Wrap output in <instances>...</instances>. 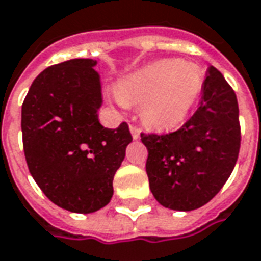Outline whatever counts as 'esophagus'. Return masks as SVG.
<instances>
[{"label":"esophagus","instance_id":"obj_1","mask_svg":"<svg viewBox=\"0 0 261 261\" xmlns=\"http://www.w3.org/2000/svg\"><path fill=\"white\" fill-rule=\"evenodd\" d=\"M129 129H130V134H132V138H134V139H139V138H141V130L135 126V125H130Z\"/></svg>","mask_w":261,"mask_h":261}]
</instances>
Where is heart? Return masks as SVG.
Listing matches in <instances>:
<instances>
[{"instance_id": "heart-1", "label": "heart", "mask_w": 261, "mask_h": 261, "mask_svg": "<svg viewBox=\"0 0 261 261\" xmlns=\"http://www.w3.org/2000/svg\"><path fill=\"white\" fill-rule=\"evenodd\" d=\"M204 84L202 66L182 59H162L127 75L119 82V102L142 103V116L150 126L180 125L199 99Z\"/></svg>"}]
</instances>
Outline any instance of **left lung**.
Wrapping results in <instances>:
<instances>
[{
    "label": "left lung",
    "mask_w": 261,
    "mask_h": 261,
    "mask_svg": "<svg viewBox=\"0 0 261 261\" xmlns=\"http://www.w3.org/2000/svg\"><path fill=\"white\" fill-rule=\"evenodd\" d=\"M202 99L176 132L142 134L148 148L149 188L162 206L179 212L210 202L231 175L240 150L239 105L231 86L207 68Z\"/></svg>",
    "instance_id": "8db88e82"
}]
</instances>
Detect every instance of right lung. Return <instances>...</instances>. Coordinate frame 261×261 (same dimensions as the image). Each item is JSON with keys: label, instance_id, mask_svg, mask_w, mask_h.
Segmentation results:
<instances>
[{"label": "right lung", "instance_id": "obj_1", "mask_svg": "<svg viewBox=\"0 0 261 261\" xmlns=\"http://www.w3.org/2000/svg\"><path fill=\"white\" fill-rule=\"evenodd\" d=\"M93 59H69L34 79L21 111L24 153L44 195L62 209L93 213L111 202L113 176L132 142L126 122L99 123Z\"/></svg>", "mask_w": 261, "mask_h": 261}]
</instances>
